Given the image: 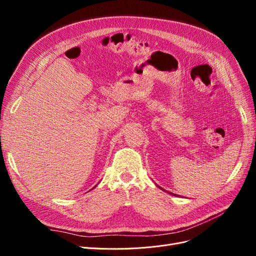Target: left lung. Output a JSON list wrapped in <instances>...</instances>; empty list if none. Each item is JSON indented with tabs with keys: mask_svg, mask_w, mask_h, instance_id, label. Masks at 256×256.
I'll list each match as a JSON object with an SVG mask.
<instances>
[{
	"mask_svg": "<svg viewBox=\"0 0 256 256\" xmlns=\"http://www.w3.org/2000/svg\"><path fill=\"white\" fill-rule=\"evenodd\" d=\"M161 189H162V188H161ZM162 190H164V189H162ZM172 194H173V193H172ZM173 196H176V194H173Z\"/></svg>",
	"mask_w": 256,
	"mask_h": 256,
	"instance_id": "left-lung-1",
	"label": "left lung"
}]
</instances>
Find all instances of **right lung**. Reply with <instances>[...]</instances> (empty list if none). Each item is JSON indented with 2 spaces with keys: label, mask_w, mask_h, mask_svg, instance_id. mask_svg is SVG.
Listing matches in <instances>:
<instances>
[{
  "label": "right lung",
  "mask_w": 256,
  "mask_h": 256,
  "mask_svg": "<svg viewBox=\"0 0 256 256\" xmlns=\"http://www.w3.org/2000/svg\"><path fill=\"white\" fill-rule=\"evenodd\" d=\"M95 187H96V186H95ZM95 187H94V188H95Z\"/></svg>",
  "instance_id": "right-lung-1"
}]
</instances>
